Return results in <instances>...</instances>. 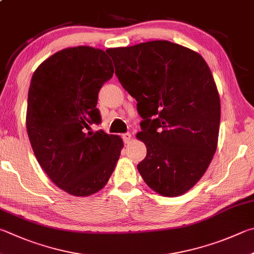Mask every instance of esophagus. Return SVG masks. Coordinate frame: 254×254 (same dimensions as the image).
<instances>
[{
  "label": "esophagus",
  "instance_id": "34e87169",
  "mask_svg": "<svg viewBox=\"0 0 254 254\" xmlns=\"http://www.w3.org/2000/svg\"><path fill=\"white\" fill-rule=\"evenodd\" d=\"M122 137H123V141L124 143H130V141L132 140V135L131 133H124V134H122Z\"/></svg>",
  "mask_w": 254,
  "mask_h": 254
}]
</instances>
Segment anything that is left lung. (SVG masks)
<instances>
[{
    "label": "left lung",
    "mask_w": 254,
    "mask_h": 254,
    "mask_svg": "<svg viewBox=\"0 0 254 254\" xmlns=\"http://www.w3.org/2000/svg\"><path fill=\"white\" fill-rule=\"evenodd\" d=\"M115 74L137 102L136 134L146 146L137 164L154 192L179 196L195 186L218 147L221 104L209 65L170 41L109 49Z\"/></svg>",
    "instance_id": "obj_1"
}]
</instances>
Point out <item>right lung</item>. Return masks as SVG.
<instances>
[{"label": "right lung", "instance_id": "right-lung-1", "mask_svg": "<svg viewBox=\"0 0 254 254\" xmlns=\"http://www.w3.org/2000/svg\"><path fill=\"white\" fill-rule=\"evenodd\" d=\"M113 73L103 50L75 47L51 55L32 76L26 109L32 150L51 181L71 195L102 190L123 149L119 135L86 132L101 122L98 94Z\"/></svg>", "mask_w": 254, "mask_h": 254}]
</instances>
